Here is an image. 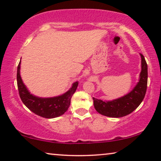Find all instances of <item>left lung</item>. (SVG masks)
I'll return each mask as SVG.
<instances>
[{
  "instance_id": "1",
  "label": "left lung",
  "mask_w": 161,
  "mask_h": 161,
  "mask_svg": "<svg viewBox=\"0 0 161 161\" xmlns=\"http://www.w3.org/2000/svg\"><path fill=\"white\" fill-rule=\"evenodd\" d=\"M141 71L138 82L131 91L124 96L111 101H102L93 97L94 107L102 115L120 118L133 112L141 104L145 97L148 82V65L142 54Z\"/></svg>"
}]
</instances>
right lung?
Returning a JSON list of instances; mask_svg holds the SVG:
<instances>
[{
    "label": "right lung",
    "mask_w": 161,
    "mask_h": 161,
    "mask_svg": "<svg viewBox=\"0 0 161 161\" xmlns=\"http://www.w3.org/2000/svg\"><path fill=\"white\" fill-rule=\"evenodd\" d=\"M20 63L17 69V83L20 97L27 107L37 115L46 119H53L60 116L69 107L71 98L75 94L78 86V81L72 84L71 88L59 96L42 98L32 94L24 84L20 77Z\"/></svg>",
    "instance_id": "right-lung-1"
}]
</instances>
